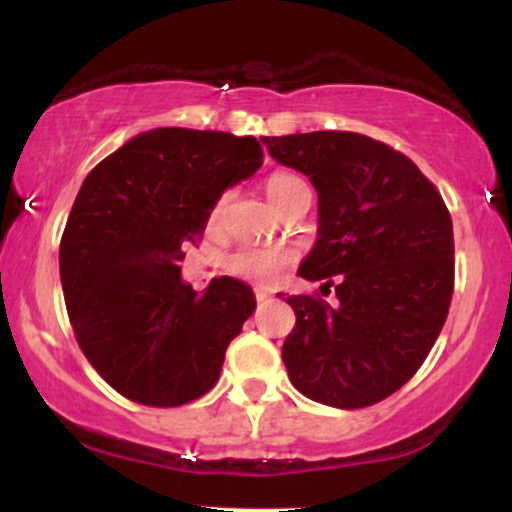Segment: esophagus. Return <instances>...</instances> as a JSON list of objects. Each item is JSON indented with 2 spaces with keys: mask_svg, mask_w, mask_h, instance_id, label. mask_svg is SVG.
<instances>
[{
  "mask_svg": "<svg viewBox=\"0 0 512 512\" xmlns=\"http://www.w3.org/2000/svg\"><path fill=\"white\" fill-rule=\"evenodd\" d=\"M255 298H257V303H267V301H272V293L264 291V289H255Z\"/></svg>",
  "mask_w": 512,
  "mask_h": 512,
  "instance_id": "obj_1",
  "label": "esophagus"
}]
</instances>
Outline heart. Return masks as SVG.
Here are the masks:
<instances>
[{"mask_svg":"<svg viewBox=\"0 0 512 512\" xmlns=\"http://www.w3.org/2000/svg\"><path fill=\"white\" fill-rule=\"evenodd\" d=\"M264 192H267L269 202L274 204L276 209L284 211L289 204L296 202L305 195H310L308 182L298 178L296 173H286V170H276V173L269 175L264 180ZM228 192H221L219 197L211 202L207 211V233L216 236L223 228V214H226L228 207ZM296 250L289 248V245L281 243H248L240 245L238 250H233L226 260V269L238 279L252 281V284L269 286L279 279L286 269L293 267L296 262Z\"/></svg>","mask_w":512,"mask_h":512,"instance_id":"heart-1","label":"heart"}]
</instances>
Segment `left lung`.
I'll list each match as a JSON object with an SVG mask.
<instances>
[{
	"label": "left lung",
	"instance_id": "left-lung-1",
	"mask_svg": "<svg viewBox=\"0 0 512 512\" xmlns=\"http://www.w3.org/2000/svg\"><path fill=\"white\" fill-rule=\"evenodd\" d=\"M274 161L317 190V243L298 274L325 281L289 296L296 327L281 358L293 387L337 409L397 392L436 344L455 289V240L443 197L414 161L356 132L262 137Z\"/></svg>",
	"mask_w": 512,
	"mask_h": 512
}]
</instances>
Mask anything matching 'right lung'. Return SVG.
I'll use <instances>...</instances> for the list:
<instances>
[{
    "label": "right lung",
    "instance_id": "obj_1",
    "mask_svg": "<svg viewBox=\"0 0 512 512\" xmlns=\"http://www.w3.org/2000/svg\"><path fill=\"white\" fill-rule=\"evenodd\" d=\"M262 156L255 137L161 127L86 175L62 233V291L81 351L122 397L180 407L219 380L255 296L231 276L199 296L180 262L202 240L211 202Z\"/></svg>",
    "mask_w": 512,
    "mask_h": 512
}]
</instances>
